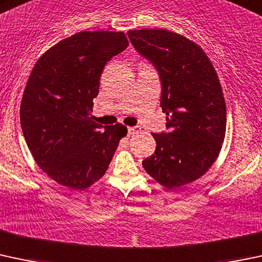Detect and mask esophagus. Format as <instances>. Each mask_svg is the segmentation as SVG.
<instances>
[{
	"label": "esophagus",
	"mask_w": 262,
	"mask_h": 262,
	"mask_svg": "<svg viewBox=\"0 0 262 262\" xmlns=\"http://www.w3.org/2000/svg\"><path fill=\"white\" fill-rule=\"evenodd\" d=\"M140 126H138V125H136V126H129L128 128V133H129V136H134V134H138L139 132H140Z\"/></svg>",
	"instance_id": "34e87169"
}]
</instances>
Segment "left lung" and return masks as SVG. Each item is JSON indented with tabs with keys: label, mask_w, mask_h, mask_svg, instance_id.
Returning <instances> with one entry per match:
<instances>
[{
	"label": "left lung",
	"mask_w": 262,
	"mask_h": 262,
	"mask_svg": "<svg viewBox=\"0 0 262 262\" xmlns=\"http://www.w3.org/2000/svg\"><path fill=\"white\" fill-rule=\"evenodd\" d=\"M130 42L158 70L167 133L156 134L154 154L142 162L168 189L198 180L219 157L226 133V104L205 51L168 30L128 31Z\"/></svg>",
	"instance_id": "8db88e82"
}]
</instances>
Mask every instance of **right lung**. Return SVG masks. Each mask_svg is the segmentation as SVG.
Instances as JSON below:
<instances>
[{
	"mask_svg": "<svg viewBox=\"0 0 262 262\" xmlns=\"http://www.w3.org/2000/svg\"><path fill=\"white\" fill-rule=\"evenodd\" d=\"M128 45L123 32L81 31L34 66L21 101L22 133L37 166L61 186L82 191L100 180L128 133L90 117L104 66Z\"/></svg>",
	"mask_w": 262,
	"mask_h": 262,
	"instance_id": "right-lung-1",
	"label": "right lung"
}]
</instances>
